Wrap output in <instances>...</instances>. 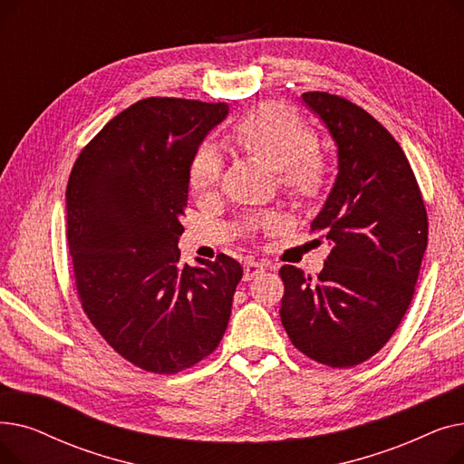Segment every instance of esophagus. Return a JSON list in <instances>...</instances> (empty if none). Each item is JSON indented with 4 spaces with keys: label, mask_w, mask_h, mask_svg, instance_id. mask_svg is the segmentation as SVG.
I'll use <instances>...</instances> for the list:
<instances>
[{
    "label": "esophagus",
    "mask_w": 464,
    "mask_h": 464,
    "mask_svg": "<svg viewBox=\"0 0 464 464\" xmlns=\"http://www.w3.org/2000/svg\"><path fill=\"white\" fill-rule=\"evenodd\" d=\"M265 271V265L263 263H257V261H248L245 265V280H254L256 276H259L261 273Z\"/></svg>",
    "instance_id": "obj_1"
}]
</instances>
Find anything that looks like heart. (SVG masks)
<instances>
[{"label":"heart","mask_w":464,"mask_h":464,"mask_svg":"<svg viewBox=\"0 0 464 464\" xmlns=\"http://www.w3.org/2000/svg\"><path fill=\"white\" fill-rule=\"evenodd\" d=\"M237 149L275 167L280 188L297 203L318 199L327 184L325 156L315 149V135L306 121L285 105L265 103L237 120ZM222 175V156L210 140L195 149L188 179L198 193H208Z\"/></svg>","instance_id":"heart-1"}]
</instances>
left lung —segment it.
I'll return each mask as SVG.
<instances>
[{"label":"left lung","mask_w":464,"mask_h":464,"mask_svg":"<svg viewBox=\"0 0 464 464\" xmlns=\"http://www.w3.org/2000/svg\"><path fill=\"white\" fill-rule=\"evenodd\" d=\"M338 149V175L314 218L331 254L318 278L284 265L282 325L299 352L333 369L378 353L411 303L429 222L413 170L376 118L344 97L303 93Z\"/></svg>","instance_id":"obj_1"}]
</instances>
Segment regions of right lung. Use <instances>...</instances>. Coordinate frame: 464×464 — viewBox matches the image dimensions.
<instances>
[{
    "mask_svg": "<svg viewBox=\"0 0 464 464\" xmlns=\"http://www.w3.org/2000/svg\"><path fill=\"white\" fill-rule=\"evenodd\" d=\"M227 112V103L140 100L71 169L67 245L82 310L116 353L146 372L193 367L227 329L240 263L219 254L189 266L179 250L189 160Z\"/></svg>",
    "mask_w": 464,
    "mask_h": 464,
    "instance_id": "add662e5",
    "label": "right lung"
}]
</instances>
